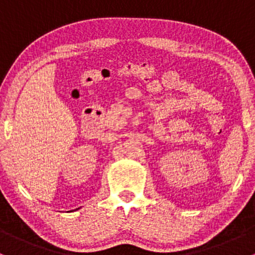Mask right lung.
<instances>
[{
  "label": "right lung",
  "instance_id": "obj_1",
  "mask_svg": "<svg viewBox=\"0 0 255 255\" xmlns=\"http://www.w3.org/2000/svg\"><path fill=\"white\" fill-rule=\"evenodd\" d=\"M76 210H78V208H76Z\"/></svg>",
  "mask_w": 255,
  "mask_h": 255
}]
</instances>
